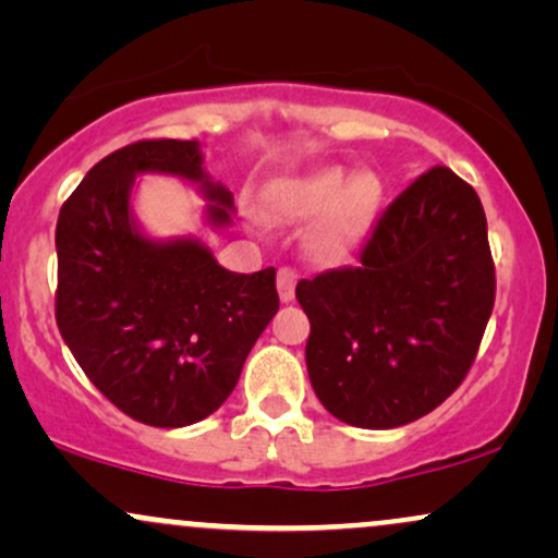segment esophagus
I'll use <instances>...</instances> for the list:
<instances>
[{
    "label": "esophagus",
    "instance_id": "34e87169",
    "mask_svg": "<svg viewBox=\"0 0 558 558\" xmlns=\"http://www.w3.org/2000/svg\"><path fill=\"white\" fill-rule=\"evenodd\" d=\"M293 291H296V272L283 267V270H278V296H280V301H283V304L293 301Z\"/></svg>",
    "mask_w": 558,
    "mask_h": 558
}]
</instances>
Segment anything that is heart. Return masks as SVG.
<instances>
[{"mask_svg": "<svg viewBox=\"0 0 558 558\" xmlns=\"http://www.w3.org/2000/svg\"><path fill=\"white\" fill-rule=\"evenodd\" d=\"M383 196L386 189L373 170L351 175L341 165H330L272 183L262 209L272 222H306L317 216L306 233V248L315 259H332L373 228Z\"/></svg>", "mask_w": 558, "mask_h": 558, "instance_id": "heart-1", "label": "heart"}]
</instances>
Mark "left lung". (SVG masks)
<instances>
[{
    "label": "left lung",
    "instance_id": "1",
    "mask_svg": "<svg viewBox=\"0 0 558 558\" xmlns=\"http://www.w3.org/2000/svg\"><path fill=\"white\" fill-rule=\"evenodd\" d=\"M296 299L306 373L332 417L364 430L425 417L464 380L496 299L475 189L427 170L388 204L360 265L299 280Z\"/></svg>",
    "mask_w": 558,
    "mask_h": 558
}]
</instances>
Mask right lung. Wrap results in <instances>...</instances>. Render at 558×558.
I'll return each instance as SVG.
<instances>
[{"label": "right lung", "instance_id": "1", "mask_svg": "<svg viewBox=\"0 0 558 558\" xmlns=\"http://www.w3.org/2000/svg\"><path fill=\"white\" fill-rule=\"evenodd\" d=\"M141 175H170L228 228L233 194L198 141H138L86 172L57 220V328L75 362L128 417L185 427L222 407L278 312L275 267L241 275L196 235L157 239L133 209Z\"/></svg>", "mask_w": 558, "mask_h": 558}]
</instances>
